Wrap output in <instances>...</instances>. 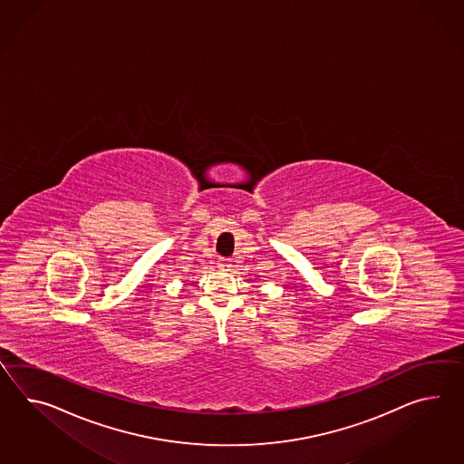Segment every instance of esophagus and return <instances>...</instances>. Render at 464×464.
Here are the masks:
<instances>
[{
    "mask_svg": "<svg viewBox=\"0 0 464 464\" xmlns=\"http://www.w3.org/2000/svg\"><path fill=\"white\" fill-rule=\"evenodd\" d=\"M218 266L223 268V270H229V266H233V260L231 258H219Z\"/></svg>",
    "mask_w": 464,
    "mask_h": 464,
    "instance_id": "1",
    "label": "esophagus"
}]
</instances>
